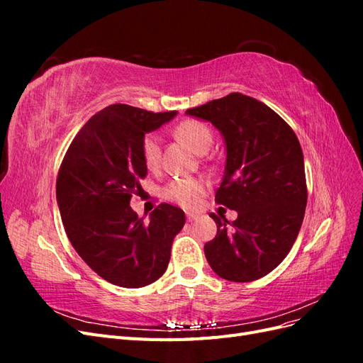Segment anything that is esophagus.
I'll return each mask as SVG.
<instances>
[{"label": "esophagus", "mask_w": 363, "mask_h": 363, "mask_svg": "<svg viewBox=\"0 0 363 363\" xmlns=\"http://www.w3.org/2000/svg\"><path fill=\"white\" fill-rule=\"evenodd\" d=\"M186 218H188V221H195V219L199 218V215H196V213H191V212H188V213H186Z\"/></svg>", "instance_id": "esophagus-1"}]
</instances>
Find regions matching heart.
Returning a JSON list of instances; mask_svg holds the SVG:
<instances>
[{"label": "heart", "instance_id": "obj_1", "mask_svg": "<svg viewBox=\"0 0 363 363\" xmlns=\"http://www.w3.org/2000/svg\"><path fill=\"white\" fill-rule=\"evenodd\" d=\"M177 136L188 144L194 151L201 152L208 150L212 145V131L207 125L199 121L188 119L175 130ZM142 157L148 168H156L160 159V142L156 135H145L140 144ZM206 192V184L199 179H175L172 180L167 189H164V196L172 203H177L182 207L194 208L200 204L203 195Z\"/></svg>", "mask_w": 363, "mask_h": 363}]
</instances>
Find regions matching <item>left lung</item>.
<instances>
[{"mask_svg":"<svg viewBox=\"0 0 363 363\" xmlns=\"http://www.w3.org/2000/svg\"><path fill=\"white\" fill-rule=\"evenodd\" d=\"M212 123L225 145V167L215 200L238 218H218L204 245L211 268L230 281L267 276L288 256L307 204L304 157L294 130L255 98L233 92L186 111Z\"/></svg>","mask_w":363,"mask_h":363,"instance_id":"left-lung-1","label":"left lung"}]
</instances>
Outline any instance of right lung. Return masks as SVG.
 <instances>
[{"mask_svg":"<svg viewBox=\"0 0 363 363\" xmlns=\"http://www.w3.org/2000/svg\"><path fill=\"white\" fill-rule=\"evenodd\" d=\"M175 115L108 106L83 125L59 169L56 199L68 239L98 276L121 288H142L163 276L186 221L182 208L167 203L148 223L130 207L147 177L142 139Z\"/></svg>","mask_w":363,"mask_h":363,"instance_id":"right-lung-1","label":"right lung"}]
</instances>
